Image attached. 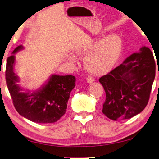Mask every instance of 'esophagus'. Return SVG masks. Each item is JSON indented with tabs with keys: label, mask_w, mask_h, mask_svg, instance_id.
Instances as JSON below:
<instances>
[{
	"label": "esophagus",
	"mask_w": 159,
	"mask_h": 159,
	"mask_svg": "<svg viewBox=\"0 0 159 159\" xmlns=\"http://www.w3.org/2000/svg\"><path fill=\"white\" fill-rule=\"evenodd\" d=\"M86 81L88 83H92L94 81V79L91 76H88V77L86 78Z\"/></svg>",
	"instance_id": "1"
}]
</instances>
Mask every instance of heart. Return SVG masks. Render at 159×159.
<instances>
[{
    "instance_id": "obj_1",
    "label": "heart",
    "mask_w": 159,
    "mask_h": 159,
    "mask_svg": "<svg viewBox=\"0 0 159 159\" xmlns=\"http://www.w3.org/2000/svg\"><path fill=\"white\" fill-rule=\"evenodd\" d=\"M123 49V40L119 35L111 33L106 35L98 44L90 43L77 51L85 57V68L93 74H102L109 70L120 57Z\"/></svg>"
}]
</instances>
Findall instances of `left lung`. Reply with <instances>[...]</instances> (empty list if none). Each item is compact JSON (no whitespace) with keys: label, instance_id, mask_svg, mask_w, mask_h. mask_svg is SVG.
<instances>
[{"label":"left lung","instance_id":"8db88e82","mask_svg":"<svg viewBox=\"0 0 159 159\" xmlns=\"http://www.w3.org/2000/svg\"><path fill=\"white\" fill-rule=\"evenodd\" d=\"M155 75L153 54L143 46L100 78L106 92L102 113L113 120L129 119L141 113L148 103Z\"/></svg>","mask_w":159,"mask_h":159}]
</instances>
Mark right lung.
Returning a JSON list of instances; mask_svg holds the SVG:
<instances>
[{"instance_id": "1", "label": "right lung", "mask_w": 159, "mask_h": 159, "mask_svg": "<svg viewBox=\"0 0 159 159\" xmlns=\"http://www.w3.org/2000/svg\"><path fill=\"white\" fill-rule=\"evenodd\" d=\"M24 48L22 45L17 47L7 61L6 81L13 105L19 115L33 122H57L66 112L70 94L76 85L75 76L52 74L37 90L24 89L18 84L19 77L14 71L15 54Z\"/></svg>"}]
</instances>
